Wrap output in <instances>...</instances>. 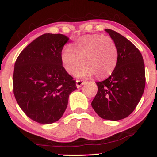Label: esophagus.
I'll return each mask as SVG.
<instances>
[{
    "instance_id": "esophagus-1",
    "label": "esophagus",
    "mask_w": 157,
    "mask_h": 157,
    "mask_svg": "<svg viewBox=\"0 0 157 157\" xmlns=\"http://www.w3.org/2000/svg\"><path fill=\"white\" fill-rule=\"evenodd\" d=\"M84 83H85V82L83 80H80V79H77L76 80V86L78 88L81 87V86H82V85H83Z\"/></svg>"
}]
</instances>
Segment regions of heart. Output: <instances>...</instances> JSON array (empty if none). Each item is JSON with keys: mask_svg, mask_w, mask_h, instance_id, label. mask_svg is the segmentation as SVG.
<instances>
[{"mask_svg": "<svg viewBox=\"0 0 157 157\" xmlns=\"http://www.w3.org/2000/svg\"><path fill=\"white\" fill-rule=\"evenodd\" d=\"M118 59L116 44L110 36L101 34H89L79 37L64 48L61 61L66 72L74 73L81 63L84 64L75 71L79 78L95 75L98 79L107 78L115 70Z\"/></svg>", "mask_w": 157, "mask_h": 157, "instance_id": "heart-1", "label": "heart"}]
</instances>
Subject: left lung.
I'll return each mask as SVG.
<instances>
[{"instance_id": "8db88e82", "label": "left lung", "mask_w": 157, "mask_h": 157, "mask_svg": "<svg viewBox=\"0 0 157 157\" xmlns=\"http://www.w3.org/2000/svg\"><path fill=\"white\" fill-rule=\"evenodd\" d=\"M105 31L118 50L117 66L105 80L96 82L98 92L91 106L100 118L119 121L130 115L141 98L145 86V64L139 50L116 31Z\"/></svg>"}]
</instances>
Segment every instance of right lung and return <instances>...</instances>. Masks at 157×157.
<instances>
[{
  "instance_id": "add662e5",
  "label": "right lung",
  "mask_w": 157,
  "mask_h": 157,
  "mask_svg": "<svg viewBox=\"0 0 157 157\" xmlns=\"http://www.w3.org/2000/svg\"><path fill=\"white\" fill-rule=\"evenodd\" d=\"M69 38L62 34H44L31 42L17 57L13 91L21 109L32 120L51 124L62 118L69 95L77 89L66 72L61 54Z\"/></svg>"
}]
</instances>
